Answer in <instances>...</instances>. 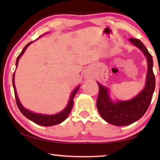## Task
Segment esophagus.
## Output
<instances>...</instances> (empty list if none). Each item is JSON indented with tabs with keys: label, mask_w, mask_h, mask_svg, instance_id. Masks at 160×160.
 Here are the masks:
<instances>
[{
	"label": "esophagus",
	"mask_w": 160,
	"mask_h": 160,
	"mask_svg": "<svg viewBox=\"0 0 160 160\" xmlns=\"http://www.w3.org/2000/svg\"><path fill=\"white\" fill-rule=\"evenodd\" d=\"M90 75H86V77H90Z\"/></svg>",
	"instance_id": "34e87169"
}]
</instances>
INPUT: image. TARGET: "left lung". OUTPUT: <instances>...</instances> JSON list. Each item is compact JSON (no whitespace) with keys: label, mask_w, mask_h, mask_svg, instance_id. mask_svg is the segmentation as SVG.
Here are the masks:
<instances>
[{"label":"left lung","mask_w":160,"mask_h":160,"mask_svg":"<svg viewBox=\"0 0 160 160\" xmlns=\"http://www.w3.org/2000/svg\"><path fill=\"white\" fill-rule=\"evenodd\" d=\"M129 42L139 48L147 58L148 69L144 89L131 100L113 102L109 97V89L97 82L99 90L97 107L99 114L107 122L118 126L130 125L145 114L150 106L155 88L152 56L140 40L130 38Z\"/></svg>","instance_id":"1"}]
</instances>
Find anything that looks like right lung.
I'll return each instance as SVG.
<instances>
[{
    "label": "right lung",
    "instance_id": "1",
    "mask_svg": "<svg viewBox=\"0 0 160 160\" xmlns=\"http://www.w3.org/2000/svg\"><path fill=\"white\" fill-rule=\"evenodd\" d=\"M32 42L28 43V44L25 46V48H23V50L22 51V52L20 53V55L18 56L17 61H16V67L18 66L19 59L22 56V54L25 51L26 48L28 47V46L30 44H32ZM14 77H15V72L12 75V85H13V88H14V92H15L16 103H17L18 107L19 108V109H20L21 113H22V114L25 116V117L29 119L30 121H33L34 123L38 124V125L43 126H51L56 125V124L61 123L63 122V121L66 120L68 117V116L69 115L70 112H71V110L72 109V106H73V98H74L75 94H76L77 92L78 91V90H79L80 86H78V88H75V90L72 92L71 95H70L69 102H68V104L67 107L65 108V109L62 111V112H59L58 113H56V114H54V115H46V114H42V113H37L32 112H31V111L26 109L22 105V104L20 102V100H19V99H18L17 92H16Z\"/></svg>",
    "mask_w": 160,
    "mask_h": 160
}]
</instances>
